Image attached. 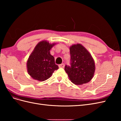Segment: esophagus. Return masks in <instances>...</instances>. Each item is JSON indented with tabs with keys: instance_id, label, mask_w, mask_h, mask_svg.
<instances>
[{
	"instance_id": "1",
	"label": "esophagus",
	"mask_w": 121,
	"mask_h": 121,
	"mask_svg": "<svg viewBox=\"0 0 121 121\" xmlns=\"http://www.w3.org/2000/svg\"><path fill=\"white\" fill-rule=\"evenodd\" d=\"M65 64H61L60 65H58V66H59V68H64L65 67Z\"/></svg>"
}]
</instances>
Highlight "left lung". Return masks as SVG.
<instances>
[{"label": "left lung", "instance_id": "obj_1", "mask_svg": "<svg viewBox=\"0 0 121 121\" xmlns=\"http://www.w3.org/2000/svg\"><path fill=\"white\" fill-rule=\"evenodd\" d=\"M70 50V65H65V70L71 82L82 85L92 79L95 71V64L89 52L80 44L73 45Z\"/></svg>", "mask_w": 121, "mask_h": 121}]
</instances>
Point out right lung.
<instances>
[{"mask_svg":"<svg viewBox=\"0 0 121 121\" xmlns=\"http://www.w3.org/2000/svg\"><path fill=\"white\" fill-rule=\"evenodd\" d=\"M54 44L46 41L39 42L29 56L27 61L29 74L34 79L44 81L49 78L58 67L55 63L54 58L50 50Z\"/></svg>","mask_w":121,"mask_h":121,"instance_id":"add662e5","label":"right lung"}]
</instances>
